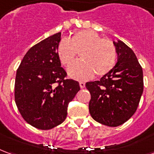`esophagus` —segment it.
Masks as SVG:
<instances>
[{
    "label": "esophagus",
    "instance_id": "1",
    "mask_svg": "<svg viewBox=\"0 0 154 154\" xmlns=\"http://www.w3.org/2000/svg\"><path fill=\"white\" fill-rule=\"evenodd\" d=\"M79 85H80L81 88H84L86 84H85V82H79Z\"/></svg>",
    "mask_w": 154,
    "mask_h": 154
}]
</instances>
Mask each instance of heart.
<instances>
[{"instance_id":"heart-1","label":"heart","mask_w":154,"mask_h":154,"mask_svg":"<svg viewBox=\"0 0 154 154\" xmlns=\"http://www.w3.org/2000/svg\"><path fill=\"white\" fill-rule=\"evenodd\" d=\"M80 51L81 60L67 69L72 78L85 80L91 78L94 73L97 77H103L113 69L116 63L117 52L113 42L102 38L94 30L76 32L69 38H63L57 48L61 63L67 67Z\"/></svg>"}]
</instances>
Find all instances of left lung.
<instances>
[{
    "mask_svg": "<svg viewBox=\"0 0 154 154\" xmlns=\"http://www.w3.org/2000/svg\"><path fill=\"white\" fill-rule=\"evenodd\" d=\"M118 60L109 73L89 82V111L96 121L116 127L135 113L143 91V69L136 55L124 42L113 41Z\"/></svg>",
    "mask_w": 154,
    "mask_h": 154,
    "instance_id": "8db88e82",
    "label": "left lung"
}]
</instances>
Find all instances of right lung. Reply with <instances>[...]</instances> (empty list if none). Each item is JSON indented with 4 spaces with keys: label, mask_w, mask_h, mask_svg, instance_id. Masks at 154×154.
Listing matches in <instances>:
<instances>
[{
    "label": "right lung",
    "mask_w": 154,
    "mask_h": 154,
    "mask_svg": "<svg viewBox=\"0 0 154 154\" xmlns=\"http://www.w3.org/2000/svg\"><path fill=\"white\" fill-rule=\"evenodd\" d=\"M61 32L30 48L19 66L15 100L26 122L38 129H50L63 122L67 106L80 90L77 81L67 79L57 48Z\"/></svg>",
    "instance_id": "obj_1"
}]
</instances>
